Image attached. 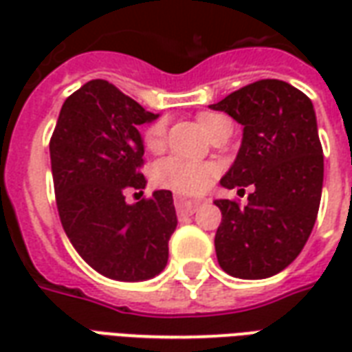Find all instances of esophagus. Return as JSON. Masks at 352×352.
Returning <instances> with one entry per match:
<instances>
[{
  "mask_svg": "<svg viewBox=\"0 0 352 352\" xmlns=\"http://www.w3.org/2000/svg\"><path fill=\"white\" fill-rule=\"evenodd\" d=\"M201 206L199 199H186L183 196H175V209L179 214H192Z\"/></svg>",
  "mask_w": 352,
  "mask_h": 352,
  "instance_id": "esophagus-1",
  "label": "esophagus"
}]
</instances>
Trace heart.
I'll use <instances>...</instances> for the list:
<instances>
[{
	"label": "heart",
	"mask_w": 352,
	"mask_h": 352,
	"mask_svg": "<svg viewBox=\"0 0 352 352\" xmlns=\"http://www.w3.org/2000/svg\"><path fill=\"white\" fill-rule=\"evenodd\" d=\"M219 118H222V115L201 113L198 116V122L207 131ZM166 130H168V124L164 118L156 120L146 128L143 141L148 151L162 148L164 139H166ZM213 173L214 168L211 164L186 160L181 156H168V158H162L154 164L151 177H153V183L160 188H169V190L181 192V194H198L209 186Z\"/></svg>",
	"instance_id": "obj_1"
}]
</instances>
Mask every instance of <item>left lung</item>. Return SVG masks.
<instances>
[{"mask_svg":"<svg viewBox=\"0 0 352 352\" xmlns=\"http://www.w3.org/2000/svg\"><path fill=\"white\" fill-rule=\"evenodd\" d=\"M211 109L243 126L224 188L252 184L247 207L217 199L222 221L217 260L239 279H265L292 264L315 226L324 158L313 103L285 80L262 79L226 96Z\"/></svg>","mask_w":352,"mask_h":352,"instance_id":"1","label":"left lung"}]
</instances>
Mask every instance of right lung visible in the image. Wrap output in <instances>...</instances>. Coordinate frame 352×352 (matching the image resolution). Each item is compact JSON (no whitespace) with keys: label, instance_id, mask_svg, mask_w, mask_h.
Here are the masks:
<instances>
[{"label":"right lung","instance_id":"add662e5","mask_svg":"<svg viewBox=\"0 0 352 352\" xmlns=\"http://www.w3.org/2000/svg\"><path fill=\"white\" fill-rule=\"evenodd\" d=\"M156 118L111 82L96 79L64 101L50 138L65 236L109 279H151L168 264V241L177 228L171 192L126 204V192L146 184L139 126Z\"/></svg>","mask_w":352,"mask_h":352}]
</instances>
